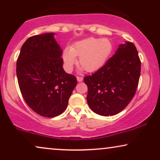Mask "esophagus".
Returning a JSON list of instances; mask_svg holds the SVG:
<instances>
[{
	"instance_id": "34e87169",
	"label": "esophagus",
	"mask_w": 160,
	"mask_h": 160,
	"mask_svg": "<svg viewBox=\"0 0 160 160\" xmlns=\"http://www.w3.org/2000/svg\"><path fill=\"white\" fill-rule=\"evenodd\" d=\"M77 81L78 82H81L83 81V77H81V76H77Z\"/></svg>"
}]
</instances>
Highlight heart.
Listing matches in <instances>:
<instances>
[{
    "mask_svg": "<svg viewBox=\"0 0 160 160\" xmlns=\"http://www.w3.org/2000/svg\"><path fill=\"white\" fill-rule=\"evenodd\" d=\"M113 52V45L108 39L88 38L78 41L63 52V61L68 71H71L78 58V64L87 72L99 70L108 60Z\"/></svg>",
    "mask_w": 160,
    "mask_h": 160,
    "instance_id": "b5f03b06",
    "label": "heart"
}]
</instances>
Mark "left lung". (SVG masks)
<instances>
[{"label":"left lung","instance_id":"obj_1","mask_svg":"<svg viewBox=\"0 0 160 160\" xmlns=\"http://www.w3.org/2000/svg\"><path fill=\"white\" fill-rule=\"evenodd\" d=\"M136 47L127 41L103 66L84 78L88 87L87 100L98 114L108 117L121 112L134 97L141 75Z\"/></svg>","mask_w":160,"mask_h":160}]
</instances>
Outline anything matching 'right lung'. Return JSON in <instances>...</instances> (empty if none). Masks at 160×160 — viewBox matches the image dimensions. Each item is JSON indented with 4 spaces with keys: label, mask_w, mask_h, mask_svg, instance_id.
Listing matches in <instances>:
<instances>
[{
    "label": "right lung",
    "mask_w": 160,
    "mask_h": 160,
    "mask_svg": "<svg viewBox=\"0 0 160 160\" xmlns=\"http://www.w3.org/2000/svg\"><path fill=\"white\" fill-rule=\"evenodd\" d=\"M53 32L27 39L17 61V76L22 95L38 114L54 117L66 109L77 84L75 76L65 73L62 50Z\"/></svg>",
    "instance_id": "right-lung-1"
}]
</instances>
